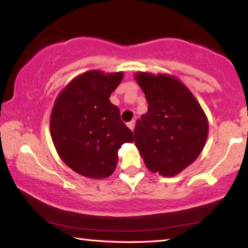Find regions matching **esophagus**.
Wrapping results in <instances>:
<instances>
[{
    "label": "esophagus",
    "mask_w": 248,
    "mask_h": 248,
    "mask_svg": "<svg viewBox=\"0 0 248 248\" xmlns=\"http://www.w3.org/2000/svg\"><path fill=\"white\" fill-rule=\"evenodd\" d=\"M127 126L129 127L131 131H133V129H134V127H135V120H133V121L129 122V123H127Z\"/></svg>",
    "instance_id": "34e87169"
}]
</instances>
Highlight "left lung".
<instances>
[{
    "label": "left lung",
    "instance_id": "1",
    "mask_svg": "<svg viewBox=\"0 0 248 248\" xmlns=\"http://www.w3.org/2000/svg\"><path fill=\"white\" fill-rule=\"evenodd\" d=\"M134 78L148 108L136 121L133 140L151 172L175 176L203 151L208 135L206 114L176 76L136 72Z\"/></svg>",
    "mask_w": 248,
    "mask_h": 248
}]
</instances>
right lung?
I'll return each instance as SVG.
<instances>
[{
  "mask_svg": "<svg viewBox=\"0 0 248 248\" xmlns=\"http://www.w3.org/2000/svg\"><path fill=\"white\" fill-rule=\"evenodd\" d=\"M123 78V72H84L61 91L53 105L49 133L55 150L70 169L87 178L112 175L121 146L133 142L119 108L109 101Z\"/></svg>",
  "mask_w": 248,
  "mask_h": 248,
  "instance_id": "add662e5",
  "label": "right lung"
}]
</instances>
